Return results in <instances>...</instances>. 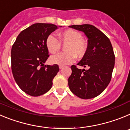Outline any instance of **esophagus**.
Instances as JSON below:
<instances>
[{
	"label": "esophagus",
	"instance_id": "1",
	"mask_svg": "<svg viewBox=\"0 0 130 130\" xmlns=\"http://www.w3.org/2000/svg\"><path fill=\"white\" fill-rule=\"evenodd\" d=\"M63 68H64V66H60V65H59V68L60 69H62Z\"/></svg>",
	"mask_w": 130,
	"mask_h": 130
}]
</instances>
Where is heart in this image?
Returning a JSON list of instances; mask_svg holds the SVG:
<instances>
[{"instance_id":"b5f03b06","label":"heart","mask_w":130,"mask_h":130,"mask_svg":"<svg viewBox=\"0 0 130 130\" xmlns=\"http://www.w3.org/2000/svg\"><path fill=\"white\" fill-rule=\"evenodd\" d=\"M59 40L53 34H50L46 39V47L52 54L57 53L61 48V43L66 45L63 52L52 56L50 58L51 63L60 66L72 64L75 61L76 56L82 58L87 51V45L82 39V35L72 29L64 31L59 34Z\"/></svg>"}]
</instances>
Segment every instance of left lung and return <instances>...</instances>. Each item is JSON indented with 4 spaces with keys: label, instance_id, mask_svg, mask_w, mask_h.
Listing matches in <instances>:
<instances>
[{
    "label": "left lung",
    "instance_id": "obj_1",
    "mask_svg": "<svg viewBox=\"0 0 130 130\" xmlns=\"http://www.w3.org/2000/svg\"><path fill=\"white\" fill-rule=\"evenodd\" d=\"M70 27L84 32L88 38V46L85 55L77 64L87 70L72 65L69 88L80 98H93L100 94L111 81L115 60L112 45L109 39L93 25Z\"/></svg>",
    "mask_w": 130,
    "mask_h": 130
}]
</instances>
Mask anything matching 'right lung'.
<instances>
[{
	"label": "right lung",
	"mask_w": 130,
	"mask_h": 130,
	"mask_svg": "<svg viewBox=\"0 0 130 130\" xmlns=\"http://www.w3.org/2000/svg\"><path fill=\"white\" fill-rule=\"evenodd\" d=\"M57 28L53 24H33L21 32L11 48L13 77L19 88L30 96H39L49 91L59 71L57 64L44 65L49 57L46 39Z\"/></svg>",
	"instance_id": "obj_1"
}]
</instances>
